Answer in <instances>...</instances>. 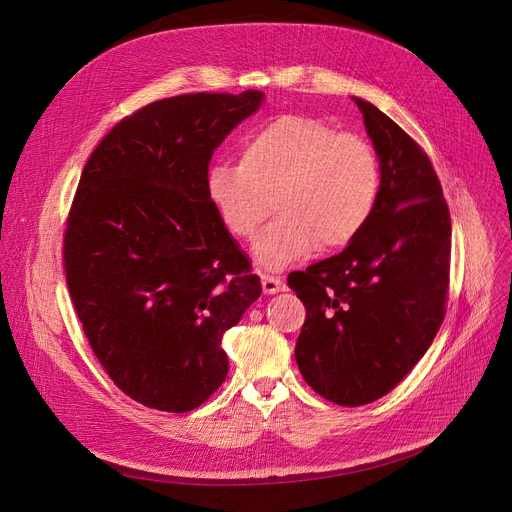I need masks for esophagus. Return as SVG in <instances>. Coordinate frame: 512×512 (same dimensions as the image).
I'll return each instance as SVG.
<instances>
[{
  "label": "esophagus",
  "instance_id": "1",
  "mask_svg": "<svg viewBox=\"0 0 512 512\" xmlns=\"http://www.w3.org/2000/svg\"><path fill=\"white\" fill-rule=\"evenodd\" d=\"M261 286H263L265 294H276V292L286 290V282L280 276H274V274H263L261 276Z\"/></svg>",
  "mask_w": 512,
  "mask_h": 512
}]
</instances>
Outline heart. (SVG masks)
Listing matches in <instances>:
<instances>
[{
    "mask_svg": "<svg viewBox=\"0 0 512 512\" xmlns=\"http://www.w3.org/2000/svg\"><path fill=\"white\" fill-rule=\"evenodd\" d=\"M206 195L220 226L251 243L274 201L280 216L259 238L257 259L286 267L323 249L352 245L368 228L381 197L377 150L311 115H280L238 146V164L208 168Z\"/></svg>",
    "mask_w": 512,
    "mask_h": 512,
    "instance_id": "heart-1",
    "label": "heart"
}]
</instances>
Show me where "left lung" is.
Masks as SVG:
<instances>
[{"mask_svg":"<svg viewBox=\"0 0 512 512\" xmlns=\"http://www.w3.org/2000/svg\"><path fill=\"white\" fill-rule=\"evenodd\" d=\"M381 162L368 228L288 286L306 309L296 364L309 387L358 407L395 389L430 348L447 313L451 214L436 170L393 119L354 98Z\"/></svg>","mask_w":512,"mask_h":512,"instance_id":"1","label":"left lung"}]
</instances>
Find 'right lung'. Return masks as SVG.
<instances>
[{"label": "right lung", "instance_id": "obj_1", "mask_svg": "<svg viewBox=\"0 0 512 512\" xmlns=\"http://www.w3.org/2000/svg\"><path fill=\"white\" fill-rule=\"evenodd\" d=\"M261 100L247 90L150 102L82 170L63 234L67 290L100 366L152 410L210 399L228 372L222 335L261 294L206 195L214 150Z\"/></svg>", "mask_w": 512, "mask_h": 512}]
</instances>
